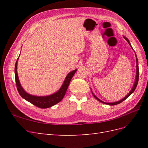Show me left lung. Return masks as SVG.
I'll use <instances>...</instances> for the list:
<instances>
[{"label":"left lung","instance_id":"8db88e82","mask_svg":"<svg viewBox=\"0 0 148 148\" xmlns=\"http://www.w3.org/2000/svg\"><path fill=\"white\" fill-rule=\"evenodd\" d=\"M123 38H124V39H125V40H126V41L128 42V43L129 44V45L130 46V47H132V49L133 50V47H132V45H131L130 42L128 39V38H127L125 37V36H123ZM134 52H135V51H134ZM135 56H136V71L135 80V82H134V84H133V87H132V89H131V91L129 92V93L128 94V95H127L126 96H125V97H124L122 99H121V100H120V101H117V102H104V101H101V99H99V98H98L97 96H96V95H95V94L93 93V92H92V89H91V92H92V95L94 96V97H95L97 100H98L99 101H100V102H102V103H104V104H107V105H109V106H114V105H117V104H120V102H123V101H125V99H127V97H129L130 96V95H132V94L134 92V91L135 90V89H136V86H137L138 82V78H139V67H138V60L137 56H136V53H135Z\"/></svg>","mask_w":148,"mask_h":148}]
</instances>
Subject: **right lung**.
I'll list each match as a JSON object with an SVG mask.
<instances>
[{
  "label": "right lung",
  "instance_id": "1",
  "mask_svg": "<svg viewBox=\"0 0 148 148\" xmlns=\"http://www.w3.org/2000/svg\"><path fill=\"white\" fill-rule=\"evenodd\" d=\"M19 57L16 62L15 66V81L16 84V88L18 91L20 95L24 99L29 102L31 104L36 106L39 108L41 109H47L49 107H51L53 106L56 105L57 103L60 102L62 99H63L66 91L67 90V88L69 87V85L71 81V78L73 77L75 72L77 71V69L73 70V71H70V73H68L66 77L64 80V82L62 84V86L57 92L52 94L51 95L49 96H34L31 95L30 94L26 92L23 87L21 86L20 84V80L18 78V76L17 73V64L18 60Z\"/></svg>",
  "mask_w": 148,
  "mask_h": 148
}]
</instances>
